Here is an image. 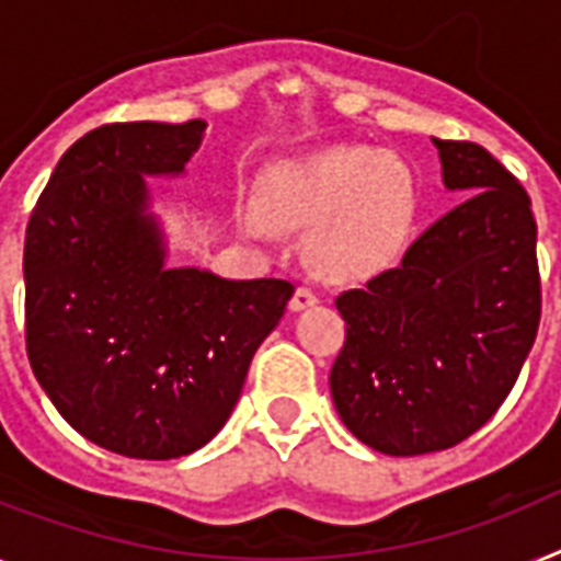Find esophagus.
Wrapping results in <instances>:
<instances>
[{
    "label": "esophagus",
    "instance_id": "34e87169",
    "mask_svg": "<svg viewBox=\"0 0 561 561\" xmlns=\"http://www.w3.org/2000/svg\"><path fill=\"white\" fill-rule=\"evenodd\" d=\"M317 302H319L317 290L308 288V285H299V288L294 290V296H290V310H305Z\"/></svg>",
    "mask_w": 561,
    "mask_h": 561
}]
</instances>
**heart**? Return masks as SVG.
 I'll use <instances>...</instances> for the list:
<instances>
[{"instance_id": "b5f03b06", "label": "heart", "mask_w": 561, "mask_h": 561, "mask_svg": "<svg viewBox=\"0 0 561 561\" xmlns=\"http://www.w3.org/2000/svg\"><path fill=\"white\" fill-rule=\"evenodd\" d=\"M416 187L402 162L370 148H328L279 164L265 182V208L244 202L251 237L271 222L310 228V262L331 279H362L388 267L411 237Z\"/></svg>"}]
</instances>
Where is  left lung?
I'll list each match as a JSON object with an SVG mask.
<instances>
[{
    "mask_svg": "<svg viewBox=\"0 0 561 561\" xmlns=\"http://www.w3.org/2000/svg\"><path fill=\"white\" fill-rule=\"evenodd\" d=\"M468 193L365 288L339 294L345 345L331 393L347 431L388 456L445 450L499 411L542 317L528 191L477 142H445Z\"/></svg>",
    "mask_w": 561,
    "mask_h": 561,
    "instance_id": "1",
    "label": "left lung"
}]
</instances>
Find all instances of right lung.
Masks as SVG:
<instances>
[{
    "label": "right lung",
    "mask_w": 561,
    "mask_h": 561,
    "mask_svg": "<svg viewBox=\"0 0 561 561\" xmlns=\"http://www.w3.org/2000/svg\"><path fill=\"white\" fill-rule=\"evenodd\" d=\"M205 122H111L68 148L25 230V347L73 431L130 459L187 456L228 422L294 285L162 265L145 173H179Z\"/></svg>",
    "instance_id": "right-lung-1"
}]
</instances>
